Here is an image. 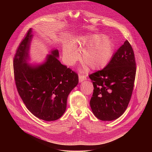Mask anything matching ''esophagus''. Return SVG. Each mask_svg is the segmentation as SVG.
<instances>
[{"mask_svg": "<svg viewBox=\"0 0 152 152\" xmlns=\"http://www.w3.org/2000/svg\"><path fill=\"white\" fill-rule=\"evenodd\" d=\"M79 81L80 83H81L83 82V81L86 80L87 79V77L86 75H83V74H79Z\"/></svg>", "mask_w": 152, "mask_h": 152, "instance_id": "esophagus-1", "label": "esophagus"}]
</instances>
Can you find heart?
Instances as JSON below:
<instances>
[{"mask_svg":"<svg viewBox=\"0 0 152 152\" xmlns=\"http://www.w3.org/2000/svg\"><path fill=\"white\" fill-rule=\"evenodd\" d=\"M74 43H79L87 47L83 54L84 63L92 69H99L108 65L114 50L112 40L104 35H92L84 37ZM63 59L65 64L74 65L79 59V53L76 47L65 44L63 49Z\"/></svg>","mask_w":152,"mask_h":152,"instance_id":"heart-1","label":"heart"}]
</instances>
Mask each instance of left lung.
Returning a JSON list of instances; mask_svg holds the SVG:
<instances>
[{"mask_svg": "<svg viewBox=\"0 0 152 152\" xmlns=\"http://www.w3.org/2000/svg\"><path fill=\"white\" fill-rule=\"evenodd\" d=\"M136 71L134 52L126 40L108 65L89 75L94 88L90 107L98 119L110 121L125 112L132 96Z\"/></svg>", "mask_w": 152, "mask_h": 152, "instance_id": "obj_1", "label": "left lung"}]
</instances>
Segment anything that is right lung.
<instances>
[{"label": "right lung", "instance_id": "add662e5", "mask_svg": "<svg viewBox=\"0 0 152 152\" xmlns=\"http://www.w3.org/2000/svg\"><path fill=\"white\" fill-rule=\"evenodd\" d=\"M33 37L30 28L19 44L13 60L16 86L26 108L45 121L59 119L65 112L67 98L78 83V74L63 65L53 50L40 65L27 64Z\"/></svg>", "mask_w": 152, "mask_h": 152}]
</instances>
